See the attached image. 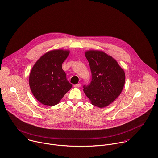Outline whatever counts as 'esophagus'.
I'll list each match as a JSON object with an SVG mask.
<instances>
[{
  "label": "esophagus",
  "mask_w": 158,
  "mask_h": 158,
  "mask_svg": "<svg viewBox=\"0 0 158 158\" xmlns=\"http://www.w3.org/2000/svg\"><path fill=\"white\" fill-rule=\"evenodd\" d=\"M81 86V84H75L74 85V87H76V88H79V87H80Z\"/></svg>",
  "instance_id": "esophagus-1"
}]
</instances>
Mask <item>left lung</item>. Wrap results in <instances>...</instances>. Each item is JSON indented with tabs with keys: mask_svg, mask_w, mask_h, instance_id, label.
I'll return each mask as SVG.
<instances>
[{
	"mask_svg": "<svg viewBox=\"0 0 158 158\" xmlns=\"http://www.w3.org/2000/svg\"><path fill=\"white\" fill-rule=\"evenodd\" d=\"M85 56L92 79L90 84L84 85V92L93 105L105 108L120 95L125 84L124 71L114 58L103 51L87 50Z\"/></svg>",
	"mask_w": 158,
	"mask_h": 158,
	"instance_id": "left-lung-1",
	"label": "left lung"
}]
</instances>
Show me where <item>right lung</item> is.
<instances>
[{"label":"right lung","mask_w":158,"mask_h":158,"mask_svg":"<svg viewBox=\"0 0 158 158\" xmlns=\"http://www.w3.org/2000/svg\"><path fill=\"white\" fill-rule=\"evenodd\" d=\"M69 52L63 49L50 50L33 66L29 77V87L34 97L42 105H57L72 87L62 69V63Z\"/></svg>","instance_id":"right-lung-1"}]
</instances>
